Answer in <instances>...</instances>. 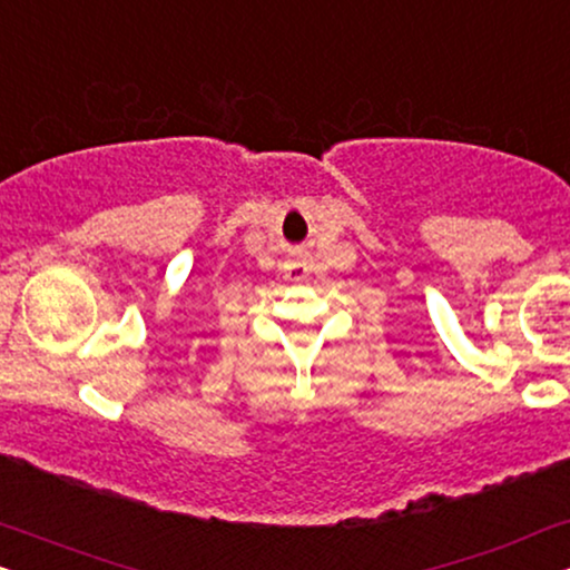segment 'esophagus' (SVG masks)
I'll return each instance as SVG.
<instances>
[{
	"mask_svg": "<svg viewBox=\"0 0 570 570\" xmlns=\"http://www.w3.org/2000/svg\"><path fill=\"white\" fill-rule=\"evenodd\" d=\"M284 271L289 281H305L309 276V265L305 261H289L284 265Z\"/></svg>",
	"mask_w": 570,
	"mask_h": 570,
	"instance_id": "34e87169",
	"label": "esophagus"
}]
</instances>
